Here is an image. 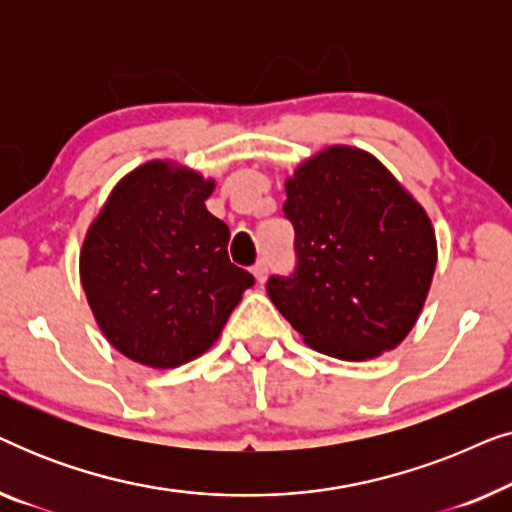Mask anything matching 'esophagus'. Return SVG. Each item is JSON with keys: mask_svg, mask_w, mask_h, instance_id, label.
I'll return each instance as SVG.
<instances>
[{"mask_svg": "<svg viewBox=\"0 0 512 512\" xmlns=\"http://www.w3.org/2000/svg\"><path fill=\"white\" fill-rule=\"evenodd\" d=\"M254 277H256L258 284H263L265 279H268V263H265L263 258L254 265Z\"/></svg>", "mask_w": 512, "mask_h": 512, "instance_id": "obj_1", "label": "esophagus"}]
</instances>
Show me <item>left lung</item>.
Listing matches in <instances>:
<instances>
[{
	"label": "left lung",
	"mask_w": 512,
	"mask_h": 512,
	"mask_svg": "<svg viewBox=\"0 0 512 512\" xmlns=\"http://www.w3.org/2000/svg\"><path fill=\"white\" fill-rule=\"evenodd\" d=\"M296 268L268 296L317 352L366 361L401 342L436 270V235L419 202L370 153L333 146L286 181Z\"/></svg>",
	"instance_id": "1"
}]
</instances>
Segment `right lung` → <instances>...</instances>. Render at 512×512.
<instances>
[{
    "label": "right lung",
    "instance_id": "1",
    "mask_svg": "<svg viewBox=\"0 0 512 512\" xmlns=\"http://www.w3.org/2000/svg\"><path fill=\"white\" fill-rule=\"evenodd\" d=\"M214 181L151 160L130 172L90 226L81 282L102 333L151 368L205 354L254 275L228 258L230 230L207 212Z\"/></svg>",
    "mask_w": 512,
    "mask_h": 512
}]
</instances>
